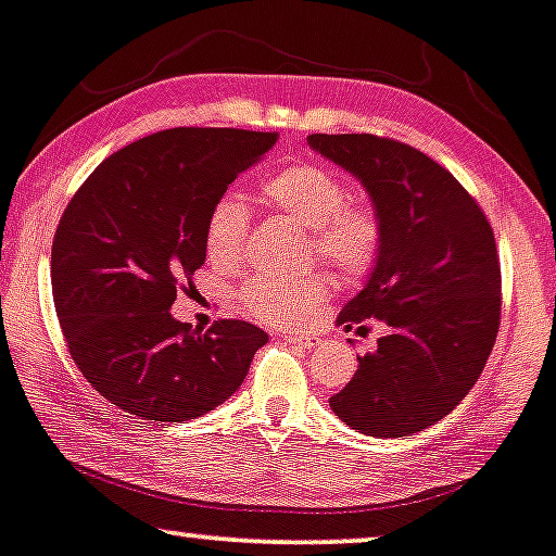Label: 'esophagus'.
Returning a JSON list of instances; mask_svg holds the SVG:
<instances>
[{
    "instance_id": "34e87169",
    "label": "esophagus",
    "mask_w": 556,
    "mask_h": 556,
    "mask_svg": "<svg viewBox=\"0 0 556 556\" xmlns=\"http://www.w3.org/2000/svg\"><path fill=\"white\" fill-rule=\"evenodd\" d=\"M282 336H285L287 343H294L300 348L320 345V336H315V332H307V330H285Z\"/></svg>"
}]
</instances>
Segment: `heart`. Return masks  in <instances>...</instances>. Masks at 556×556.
<instances>
[{"label":"heart","instance_id":"1","mask_svg":"<svg viewBox=\"0 0 556 556\" xmlns=\"http://www.w3.org/2000/svg\"><path fill=\"white\" fill-rule=\"evenodd\" d=\"M266 208L305 228V256L317 258L340 277L355 279L374 271L383 254L387 226L379 208L364 198H348L340 177L317 162H298L258 185ZM247 203L233 192L216 198L203 220V247L216 269H236L247 256ZM323 274L279 279L258 274L239 290V302L262 323H298L328 300Z\"/></svg>","mask_w":556,"mask_h":556}]
</instances>
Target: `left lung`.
<instances>
[{"mask_svg": "<svg viewBox=\"0 0 556 556\" xmlns=\"http://www.w3.org/2000/svg\"><path fill=\"white\" fill-rule=\"evenodd\" d=\"M307 142L371 192L387 241L368 285L338 325H387L358 371L330 396L348 427L409 438L463 402L483 374L501 325V258L493 228L453 173L414 147L376 135H309Z\"/></svg>", "mask_w": 556, "mask_h": 556, "instance_id": "1", "label": "left lung"}]
</instances>
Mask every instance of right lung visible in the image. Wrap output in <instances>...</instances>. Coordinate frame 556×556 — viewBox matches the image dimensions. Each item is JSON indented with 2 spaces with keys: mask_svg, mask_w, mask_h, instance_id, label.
Here are the masks:
<instances>
[{
  "mask_svg": "<svg viewBox=\"0 0 556 556\" xmlns=\"http://www.w3.org/2000/svg\"><path fill=\"white\" fill-rule=\"evenodd\" d=\"M277 131L177 127L101 162L63 211L50 254L55 313L71 358L118 409L188 421L247 379L266 332L243 320L208 330L169 315L205 264L203 220Z\"/></svg>",
  "mask_w": 556,
  "mask_h": 556,
  "instance_id": "add662e5",
  "label": "right lung"
}]
</instances>
